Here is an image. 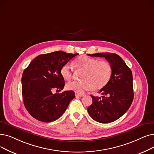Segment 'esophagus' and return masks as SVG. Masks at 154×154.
Masks as SVG:
<instances>
[{
    "mask_svg": "<svg viewBox=\"0 0 154 154\" xmlns=\"http://www.w3.org/2000/svg\"><path fill=\"white\" fill-rule=\"evenodd\" d=\"M75 94L76 96H79V97H82L84 96V94H81V93H79V92H75Z\"/></svg>",
    "mask_w": 154,
    "mask_h": 154,
    "instance_id": "1",
    "label": "esophagus"
}]
</instances>
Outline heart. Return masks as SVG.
<instances>
[{
  "label": "heart",
  "mask_w": 154,
  "mask_h": 154,
  "mask_svg": "<svg viewBox=\"0 0 154 154\" xmlns=\"http://www.w3.org/2000/svg\"><path fill=\"white\" fill-rule=\"evenodd\" d=\"M74 63L78 69L84 71L82 76L83 81L68 82L66 85L68 90L80 93L91 89L97 91L104 88L109 82L112 70L108 61L84 55L79 57ZM60 74L65 80H70L73 75L70 65L67 63L63 65L60 69Z\"/></svg>",
  "instance_id": "heart-1"
}]
</instances>
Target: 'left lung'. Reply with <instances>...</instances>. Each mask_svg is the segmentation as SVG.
I'll return each instance as SVG.
<instances>
[{"instance_id":"obj_1","label":"left lung","mask_w":154,"mask_h":154,"mask_svg":"<svg viewBox=\"0 0 154 154\" xmlns=\"http://www.w3.org/2000/svg\"><path fill=\"white\" fill-rule=\"evenodd\" d=\"M88 55L104 57L111 65L112 70L109 82L99 91L102 98L91 96L92 103L88 108V112L94 120L99 123L112 122L122 116L132 103L134 97L132 72L123 59L115 53Z\"/></svg>"}]
</instances>
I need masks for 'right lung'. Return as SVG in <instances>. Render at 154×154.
<instances>
[{
    "mask_svg": "<svg viewBox=\"0 0 154 154\" xmlns=\"http://www.w3.org/2000/svg\"><path fill=\"white\" fill-rule=\"evenodd\" d=\"M79 53L54 51L40 55L31 62L22 75V94L26 109L35 119L51 122L60 117L72 100L73 91L53 94L65 85L60 74L62 66Z\"/></svg>",
    "mask_w": 154,
    "mask_h": 154,
    "instance_id": "add662e5",
    "label": "right lung"
}]
</instances>
